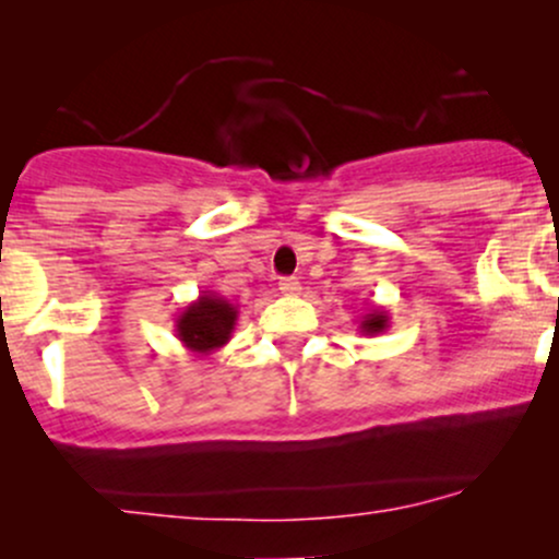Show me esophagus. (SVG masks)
I'll use <instances>...</instances> for the list:
<instances>
[{"instance_id":"1","label":"esophagus","mask_w":559,"mask_h":559,"mask_svg":"<svg viewBox=\"0 0 559 559\" xmlns=\"http://www.w3.org/2000/svg\"><path fill=\"white\" fill-rule=\"evenodd\" d=\"M278 288H281V294H284V297H297V294L301 292V284L297 278H281Z\"/></svg>"}]
</instances>
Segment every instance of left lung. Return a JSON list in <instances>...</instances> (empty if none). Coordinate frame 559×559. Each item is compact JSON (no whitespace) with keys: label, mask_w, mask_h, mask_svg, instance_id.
Here are the masks:
<instances>
[{"label":"left lung","mask_w":559,"mask_h":559,"mask_svg":"<svg viewBox=\"0 0 559 559\" xmlns=\"http://www.w3.org/2000/svg\"><path fill=\"white\" fill-rule=\"evenodd\" d=\"M389 323H391V318H389V312L383 310V307H370L368 312H365V316L357 320V331L362 333V336H378V333H383V331H389Z\"/></svg>","instance_id":"8db88e82"}]
</instances>
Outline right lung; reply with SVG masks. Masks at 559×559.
Wrapping results in <instances>:
<instances>
[{"label":"right lung","mask_w":559,"mask_h":559,"mask_svg":"<svg viewBox=\"0 0 559 559\" xmlns=\"http://www.w3.org/2000/svg\"><path fill=\"white\" fill-rule=\"evenodd\" d=\"M239 310L217 292H202L176 316V338L191 355L207 357L230 342Z\"/></svg>","instance_id":"obj_1"}]
</instances>
